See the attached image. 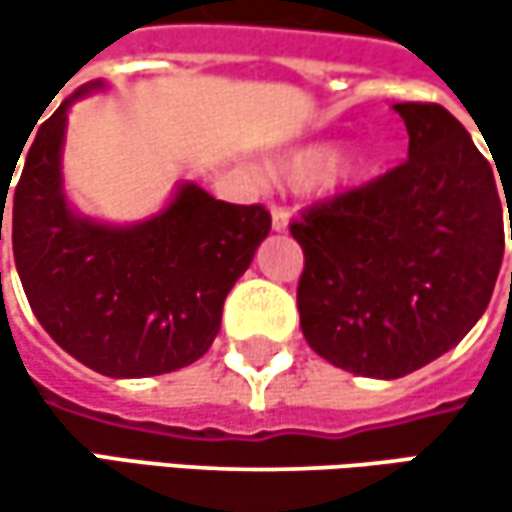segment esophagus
<instances>
[{
  "mask_svg": "<svg viewBox=\"0 0 512 512\" xmlns=\"http://www.w3.org/2000/svg\"><path fill=\"white\" fill-rule=\"evenodd\" d=\"M287 225H290V213H287L281 204H272V231L284 234V231H287Z\"/></svg>",
  "mask_w": 512,
  "mask_h": 512,
  "instance_id": "34e87169",
  "label": "esophagus"
}]
</instances>
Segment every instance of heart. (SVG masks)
<instances>
[{"instance_id": "1", "label": "heart", "mask_w": 512, "mask_h": 512, "mask_svg": "<svg viewBox=\"0 0 512 512\" xmlns=\"http://www.w3.org/2000/svg\"><path fill=\"white\" fill-rule=\"evenodd\" d=\"M326 164L330 165L329 169L325 168ZM278 168H281V174H287L290 180H311V177H317L320 171H326V177L332 180V177H341V174L347 171L344 162H332V151L323 148V145H311V148L293 151Z\"/></svg>"}]
</instances>
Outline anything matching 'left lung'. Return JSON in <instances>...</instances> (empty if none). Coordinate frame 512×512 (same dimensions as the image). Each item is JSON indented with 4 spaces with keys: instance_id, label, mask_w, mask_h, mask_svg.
<instances>
[{
    "instance_id": "8db88e82",
    "label": "left lung",
    "mask_w": 512,
    "mask_h": 512,
    "mask_svg": "<svg viewBox=\"0 0 512 512\" xmlns=\"http://www.w3.org/2000/svg\"><path fill=\"white\" fill-rule=\"evenodd\" d=\"M394 112L409 159L290 225L305 255L296 287L305 341L335 367L376 379L430 364L480 320L512 201V177L497 180L448 109L394 103Z\"/></svg>"
}]
</instances>
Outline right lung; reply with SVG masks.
I'll return each mask as SVG.
<instances>
[{"label":"right lung","instance_id":"right-lung-1","mask_svg":"<svg viewBox=\"0 0 512 512\" xmlns=\"http://www.w3.org/2000/svg\"><path fill=\"white\" fill-rule=\"evenodd\" d=\"M91 88L100 82L73 100ZM67 106L29 133L11 192V243L26 299L52 341L97 373L159 376L186 367L210 350L225 296L272 228L269 210L216 201L186 183L142 225L109 228L76 216L61 192ZM8 186L0 183V240Z\"/></svg>","mask_w":512,"mask_h":512}]
</instances>
